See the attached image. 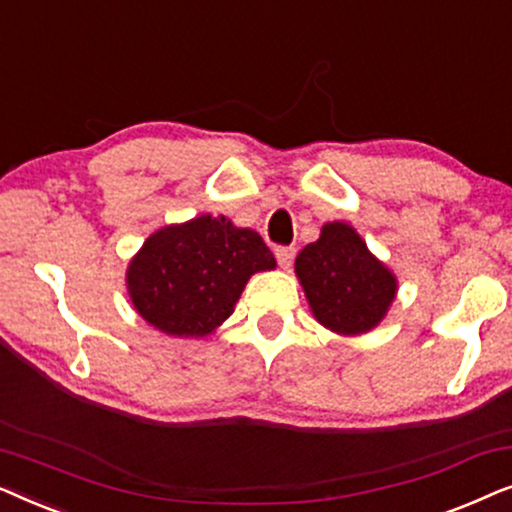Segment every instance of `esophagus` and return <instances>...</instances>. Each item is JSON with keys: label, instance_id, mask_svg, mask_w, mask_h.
<instances>
[{"label": "esophagus", "instance_id": "esophagus-1", "mask_svg": "<svg viewBox=\"0 0 512 512\" xmlns=\"http://www.w3.org/2000/svg\"><path fill=\"white\" fill-rule=\"evenodd\" d=\"M275 256H277V263L286 270V268H291L293 258H296V249H293V247H277Z\"/></svg>", "mask_w": 512, "mask_h": 512}]
</instances>
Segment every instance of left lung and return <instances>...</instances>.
Returning a JSON list of instances; mask_svg holds the SVG:
<instances>
[{"instance_id":"obj_1","label":"left lung","mask_w":512,"mask_h":512,"mask_svg":"<svg viewBox=\"0 0 512 512\" xmlns=\"http://www.w3.org/2000/svg\"><path fill=\"white\" fill-rule=\"evenodd\" d=\"M296 275L314 319L340 335L373 331L398 291L394 272L342 221L326 223L319 240L300 251Z\"/></svg>"}]
</instances>
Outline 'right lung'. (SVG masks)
Returning a JSON list of instances; mask_svg holds the SVG:
<instances>
[{
	"mask_svg": "<svg viewBox=\"0 0 512 512\" xmlns=\"http://www.w3.org/2000/svg\"><path fill=\"white\" fill-rule=\"evenodd\" d=\"M275 256L251 228L202 214L153 233L125 272L139 317L174 338H205L235 310L249 277L275 270Z\"/></svg>",
	"mask_w": 512,
	"mask_h": 512,
	"instance_id": "1",
	"label": "right lung"
}]
</instances>
